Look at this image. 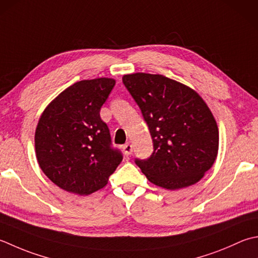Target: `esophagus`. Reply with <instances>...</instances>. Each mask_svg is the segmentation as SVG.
<instances>
[{"label":"esophagus","mask_w":258,"mask_h":258,"mask_svg":"<svg viewBox=\"0 0 258 258\" xmlns=\"http://www.w3.org/2000/svg\"><path fill=\"white\" fill-rule=\"evenodd\" d=\"M123 151H124V154L125 155H131V154H132V152H133V146L131 145L130 143L125 144L123 146Z\"/></svg>","instance_id":"34e87169"}]
</instances>
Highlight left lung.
Returning <instances> with one entry per match:
<instances>
[{"mask_svg":"<svg viewBox=\"0 0 258 258\" xmlns=\"http://www.w3.org/2000/svg\"><path fill=\"white\" fill-rule=\"evenodd\" d=\"M123 84L142 112L153 141L148 159H135L150 182L175 190L195 184L218 153L217 123L203 98L162 75H125Z\"/></svg>","mask_w":258,"mask_h":258,"instance_id":"obj_1","label":"left lung"}]
</instances>
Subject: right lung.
<instances>
[{
    "label": "right lung",
    "mask_w": 258,
    "mask_h": 258,
    "mask_svg": "<svg viewBox=\"0 0 258 258\" xmlns=\"http://www.w3.org/2000/svg\"><path fill=\"white\" fill-rule=\"evenodd\" d=\"M115 86L110 78L82 80L44 109L35 130V153L43 173L68 192L90 195L107 184L122 162L100 108Z\"/></svg>",
    "instance_id": "right-lung-1"
}]
</instances>
